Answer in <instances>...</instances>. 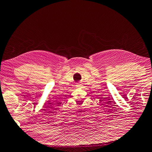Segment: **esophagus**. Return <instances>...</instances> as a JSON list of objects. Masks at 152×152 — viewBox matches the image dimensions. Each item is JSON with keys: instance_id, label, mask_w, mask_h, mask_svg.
Wrapping results in <instances>:
<instances>
[{"instance_id": "34e87169", "label": "esophagus", "mask_w": 152, "mask_h": 152, "mask_svg": "<svg viewBox=\"0 0 152 152\" xmlns=\"http://www.w3.org/2000/svg\"><path fill=\"white\" fill-rule=\"evenodd\" d=\"M79 86H80V85H77V87H79Z\"/></svg>"}]
</instances>
